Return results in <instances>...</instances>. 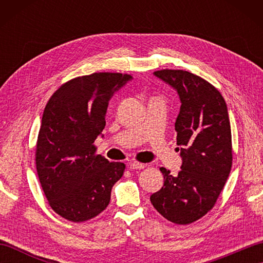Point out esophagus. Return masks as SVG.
Returning a JSON list of instances; mask_svg holds the SVG:
<instances>
[{
  "label": "esophagus",
  "mask_w": 263,
  "mask_h": 263,
  "mask_svg": "<svg viewBox=\"0 0 263 263\" xmlns=\"http://www.w3.org/2000/svg\"><path fill=\"white\" fill-rule=\"evenodd\" d=\"M128 167H130V170H142L144 168V164L139 163V161H132Z\"/></svg>",
  "instance_id": "1"
}]
</instances>
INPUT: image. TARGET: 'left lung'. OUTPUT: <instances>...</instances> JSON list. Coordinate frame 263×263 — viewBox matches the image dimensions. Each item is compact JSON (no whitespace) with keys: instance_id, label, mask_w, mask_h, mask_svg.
<instances>
[{"instance_id":"8db88e82","label":"left lung","mask_w":263,"mask_h":263,"mask_svg":"<svg viewBox=\"0 0 263 263\" xmlns=\"http://www.w3.org/2000/svg\"><path fill=\"white\" fill-rule=\"evenodd\" d=\"M155 76L175 88L181 99L175 131L183 164L176 176L160 167L164 185L150 201L167 220L189 225L214 208L231 173L230 117L224 97L201 77L170 69Z\"/></svg>"}]
</instances>
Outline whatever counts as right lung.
<instances>
[{
	"instance_id": "add662e5",
	"label": "right lung",
	"mask_w": 263,
	"mask_h": 263,
	"mask_svg": "<svg viewBox=\"0 0 263 263\" xmlns=\"http://www.w3.org/2000/svg\"><path fill=\"white\" fill-rule=\"evenodd\" d=\"M131 74L95 72L63 83L47 102L36 142V168L49 206L70 221L98 216L125 165L97 155L108 102Z\"/></svg>"
}]
</instances>
